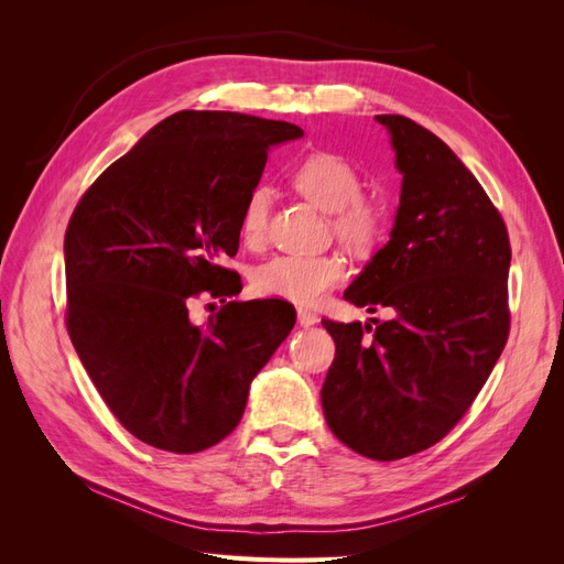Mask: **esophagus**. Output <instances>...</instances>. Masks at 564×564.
I'll use <instances>...</instances> for the list:
<instances>
[{
    "label": "esophagus",
    "mask_w": 564,
    "mask_h": 564,
    "mask_svg": "<svg viewBox=\"0 0 564 564\" xmlns=\"http://www.w3.org/2000/svg\"><path fill=\"white\" fill-rule=\"evenodd\" d=\"M296 317H299L301 327H311V324H315V322L319 319L317 313H313V311H308V308H299V311H296Z\"/></svg>",
    "instance_id": "34e87169"
}]
</instances>
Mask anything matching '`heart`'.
Segmentation results:
<instances>
[{"label": "heart", "mask_w": 564, "mask_h": 564, "mask_svg": "<svg viewBox=\"0 0 564 564\" xmlns=\"http://www.w3.org/2000/svg\"><path fill=\"white\" fill-rule=\"evenodd\" d=\"M296 193L322 212L332 214V228L352 251L377 247L386 230V212L377 199L362 195V176L355 164L336 152H313L292 172ZM270 195L256 185L247 195L240 214V237L251 249L265 242ZM348 275L346 259L329 253H282L251 270V289L263 299H280L296 305L317 303L324 294Z\"/></svg>", "instance_id": "heart-1"}]
</instances>
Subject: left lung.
Listing matches in <instances>:
<instances>
[{"label": "left lung", "mask_w": 564, "mask_h": 564, "mask_svg": "<svg viewBox=\"0 0 564 564\" xmlns=\"http://www.w3.org/2000/svg\"><path fill=\"white\" fill-rule=\"evenodd\" d=\"M377 119L402 172L400 209L344 299L395 317L377 327L322 319L336 344L322 409L352 452L395 460L445 437L497 365L510 332V240L447 143L409 117Z\"/></svg>", "instance_id": "obj_1"}]
</instances>
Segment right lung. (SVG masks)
<instances>
[{"label": "right lung", "instance_id": "obj_1", "mask_svg": "<svg viewBox=\"0 0 564 564\" xmlns=\"http://www.w3.org/2000/svg\"><path fill=\"white\" fill-rule=\"evenodd\" d=\"M296 124L242 112L162 119L82 195L65 230V327L100 398L150 447L195 454L240 423L249 383L292 332L278 301H232L240 214L268 148ZM199 295L225 303L197 328Z\"/></svg>", "mask_w": 564, "mask_h": 564}]
</instances>
